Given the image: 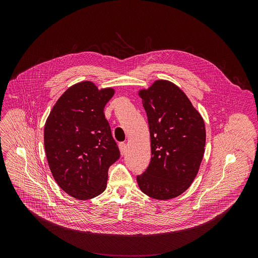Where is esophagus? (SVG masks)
<instances>
[{"label":"esophagus","instance_id":"34e87169","mask_svg":"<svg viewBox=\"0 0 258 258\" xmlns=\"http://www.w3.org/2000/svg\"><path fill=\"white\" fill-rule=\"evenodd\" d=\"M119 149H120V152H121V154L122 155H124V153H125V151H126V145H125V143H119Z\"/></svg>","mask_w":258,"mask_h":258}]
</instances>
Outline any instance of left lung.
<instances>
[{
    "label": "left lung",
    "instance_id": "8db88e82",
    "mask_svg": "<svg viewBox=\"0 0 258 258\" xmlns=\"http://www.w3.org/2000/svg\"><path fill=\"white\" fill-rule=\"evenodd\" d=\"M148 117L151 161L137 176L143 193L167 200L185 192L194 180L203 155V118L178 87L156 81L139 93Z\"/></svg>",
    "mask_w": 258,
    "mask_h": 258
}]
</instances>
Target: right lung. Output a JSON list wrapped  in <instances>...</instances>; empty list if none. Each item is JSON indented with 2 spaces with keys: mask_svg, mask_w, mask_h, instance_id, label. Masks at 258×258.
<instances>
[{
  "mask_svg": "<svg viewBox=\"0 0 258 258\" xmlns=\"http://www.w3.org/2000/svg\"><path fill=\"white\" fill-rule=\"evenodd\" d=\"M113 89L91 82L70 87L58 99L46 121L45 150L59 187L79 200L104 192L108 169L120 157L104 107Z\"/></svg>",
  "mask_w": 258,
  "mask_h": 258,
  "instance_id": "add662e5",
  "label": "right lung"
}]
</instances>
